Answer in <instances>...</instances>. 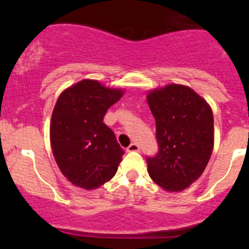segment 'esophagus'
Segmentation results:
<instances>
[{"instance_id":"1","label":"esophagus","mask_w":249,"mask_h":249,"mask_svg":"<svg viewBox=\"0 0 249 249\" xmlns=\"http://www.w3.org/2000/svg\"><path fill=\"white\" fill-rule=\"evenodd\" d=\"M126 150L127 152H139L140 145L137 144V143H131V144L126 148Z\"/></svg>"}]
</instances>
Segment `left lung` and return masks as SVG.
<instances>
[{
    "instance_id": "left-lung-1",
    "label": "left lung",
    "mask_w": 249,
    "mask_h": 249,
    "mask_svg": "<svg viewBox=\"0 0 249 249\" xmlns=\"http://www.w3.org/2000/svg\"><path fill=\"white\" fill-rule=\"evenodd\" d=\"M147 100L159 147L145 159L148 173L165 190L180 192L202 175L212 154V109L194 90L178 84L153 90Z\"/></svg>"
}]
</instances>
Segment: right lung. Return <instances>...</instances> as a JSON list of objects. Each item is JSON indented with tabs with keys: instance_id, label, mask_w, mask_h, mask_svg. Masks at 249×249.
Returning <instances> with one entry per match:
<instances>
[{
	"instance_id": "right-lung-1",
	"label": "right lung",
	"mask_w": 249,
	"mask_h": 249,
	"mask_svg": "<svg viewBox=\"0 0 249 249\" xmlns=\"http://www.w3.org/2000/svg\"><path fill=\"white\" fill-rule=\"evenodd\" d=\"M122 96V90L84 79L57 99L50 123V143L60 171L74 185L96 189L117 172L124 150L104 117Z\"/></svg>"
}]
</instances>
